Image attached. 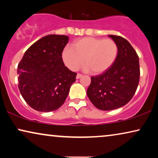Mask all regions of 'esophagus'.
<instances>
[{
    "label": "esophagus",
    "instance_id": "1",
    "mask_svg": "<svg viewBox=\"0 0 158 158\" xmlns=\"http://www.w3.org/2000/svg\"><path fill=\"white\" fill-rule=\"evenodd\" d=\"M83 77V75L81 74V73H77V76H76V78L77 79H79V78H81V77Z\"/></svg>",
    "mask_w": 158,
    "mask_h": 158
}]
</instances>
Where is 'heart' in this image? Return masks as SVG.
<instances>
[{"label": "heart", "instance_id": "1", "mask_svg": "<svg viewBox=\"0 0 158 158\" xmlns=\"http://www.w3.org/2000/svg\"><path fill=\"white\" fill-rule=\"evenodd\" d=\"M118 55V46L112 39L85 37L75 41L72 47H65L62 60L69 69L77 70L85 59V68L100 74L113 65Z\"/></svg>", "mask_w": 158, "mask_h": 158}]
</instances>
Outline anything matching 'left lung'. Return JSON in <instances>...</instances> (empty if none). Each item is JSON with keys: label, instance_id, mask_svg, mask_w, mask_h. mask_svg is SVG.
<instances>
[{"label": "left lung", "instance_id": "1", "mask_svg": "<svg viewBox=\"0 0 158 158\" xmlns=\"http://www.w3.org/2000/svg\"><path fill=\"white\" fill-rule=\"evenodd\" d=\"M117 43L118 55L111 68L91 77L87 95L97 109L109 111L124 106L132 98L139 81V57L128 41L109 35Z\"/></svg>", "mask_w": 158, "mask_h": 158}]
</instances>
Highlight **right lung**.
<instances>
[{"mask_svg": "<svg viewBox=\"0 0 158 158\" xmlns=\"http://www.w3.org/2000/svg\"><path fill=\"white\" fill-rule=\"evenodd\" d=\"M69 42L65 35L51 34L34 43L19 63V88L26 102L38 111H55L63 104L77 73L62 60Z\"/></svg>", "mask_w": 158, "mask_h": 158, "instance_id": "add662e5", "label": "right lung"}]
</instances>
